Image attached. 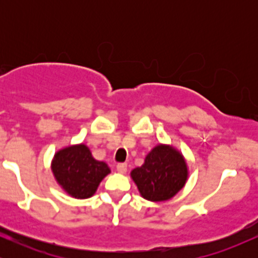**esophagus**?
Listing matches in <instances>:
<instances>
[{"label": "esophagus", "instance_id": "obj_1", "mask_svg": "<svg viewBox=\"0 0 258 258\" xmlns=\"http://www.w3.org/2000/svg\"><path fill=\"white\" fill-rule=\"evenodd\" d=\"M116 170H117V172H120V173H126L127 164H117Z\"/></svg>", "mask_w": 258, "mask_h": 258}]
</instances>
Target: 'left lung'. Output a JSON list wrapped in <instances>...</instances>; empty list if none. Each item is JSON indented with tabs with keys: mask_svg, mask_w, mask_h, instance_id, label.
<instances>
[{
	"mask_svg": "<svg viewBox=\"0 0 258 258\" xmlns=\"http://www.w3.org/2000/svg\"><path fill=\"white\" fill-rule=\"evenodd\" d=\"M186 160L178 149L160 143L147 154L143 165L131 171V178L143 199L161 203L176 195L188 179Z\"/></svg>",
	"mask_w": 258,
	"mask_h": 258,
	"instance_id": "1",
	"label": "left lung"
}]
</instances>
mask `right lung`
<instances>
[{"mask_svg": "<svg viewBox=\"0 0 258 258\" xmlns=\"http://www.w3.org/2000/svg\"><path fill=\"white\" fill-rule=\"evenodd\" d=\"M51 170L60 188L75 199L91 198L111 172L108 164L94 159L84 143L59 149L52 159Z\"/></svg>", "mask_w": 258, "mask_h": 258, "instance_id": "right-lung-1", "label": "right lung"}]
</instances>
